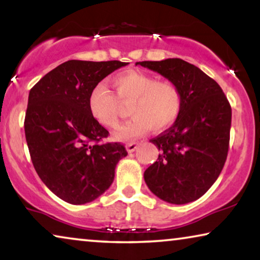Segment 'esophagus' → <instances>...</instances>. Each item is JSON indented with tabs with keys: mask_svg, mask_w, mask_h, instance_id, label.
Masks as SVG:
<instances>
[{
	"mask_svg": "<svg viewBox=\"0 0 260 260\" xmlns=\"http://www.w3.org/2000/svg\"><path fill=\"white\" fill-rule=\"evenodd\" d=\"M125 148H126L127 152H134L137 149V143H135V142H131V143H127L125 145Z\"/></svg>",
	"mask_w": 260,
	"mask_h": 260,
	"instance_id": "34e87169",
	"label": "esophagus"
}]
</instances>
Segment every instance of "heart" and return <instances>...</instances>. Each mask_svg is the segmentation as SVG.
<instances>
[{
	"label": "heart",
	"mask_w": 260,
	"mask_h": 260,
	"mask_svg": "<svg viewBox=\"0 0 260 260\" xmlns=\"http://www.w3.org/2000/svg\"><path fill=\"white\" fill-rule=\"evenodd\" d=\"M116 94L105 83L91 88L87 106L92 118L108 129L119 125L123 105H130L129 122L115 134L116 141L129 142L149 130L161 133L179 118L183 105L182 92L170 80H158L141 71H125L112 78Z\"/></svg>",
	"instance_id": "b5f03b06"
}]
</instances>
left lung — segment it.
<instances>
[{"instance_id": "left-lung-1", "label": "left lung", "mask_w": 260, "mask_h": 260, "mask_svg": "<svg viewBox=\"0 0 260 260\" xmlns=\"http://www.w3.org/2000/svg\"><path fill=\"white\" fill-rule=\"evenodd\" d=\"M136 65L175 83L183 97L176 122L150 140L161 154L144 172L145 183L169 204L198 200L215 182L226 162L232 120L230 103L215 80L182 59Z\"/></svg>"}]
</instances>
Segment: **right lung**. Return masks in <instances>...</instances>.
<instances>
[{
    "label": "right lung",
    "instance_id": "right-lung-1",
    "mask_svg": "<svg viewBox=\"0 0 260 260\" xmlns=\"http://www.w3.org/2000/svg\"><path fill=\"white\" fill-rule=\"evenodd\" d=\"M126 62L69 60L29 91L24 134L31 162L46 186L72 205L91 202L115 179L127 152L123 144H99L109 131L92 118L91 88Z\"/></svg>",
    "mask_w": 260,
    "mask_h": 260
}]
</instances>
